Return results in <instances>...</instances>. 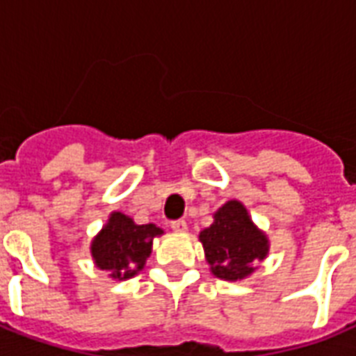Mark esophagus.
Here are the masks:
<instances>
[{"label": "esophagus", "mask_w": 356, "mask_h": 356, "mask_svg": "<svg viewBox=\"0 0 356 356\" xmlns=\"http://www.w3.org/2000/svg\"><path fill=\"white\" fill-rule=\"evenodd\" d=\"M170 228L175 230V232H186L187 230V222L184 219H178V221H172L170 222Z\"/></svg>", "instance_id": "esophagus-1"}]
</instances>
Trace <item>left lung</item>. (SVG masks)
I'll return each instance as SVG.
<instances>
[{
  "mask_svg": "<svg viewBox=\"0 0 356 356\" xmlns=\"http://www.w3.org/2000/svg\"><path fill=\"white\" fill-rule=\"evenodd\" d=\"M211 275L228 282L249 278L269 254V238L250 219L245 204L232 198L198 234Z\"/></svg>",
  "mask_w": 356,
  "mask_h": 356,
  "instance_id": "8db88e82",
  "label": "left lung"
}]
</instances>
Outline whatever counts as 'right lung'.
<instances>
[{
    "mask_svg": "<svg viewBox=\"0 0 356 356\" xmlns=\"http://www.w3.org/2000/svg\"><path fill=\"white\" fill-rule=\"evenodd\" d=\"M163 230L152 222L137 225L122 211H111L106 225L90 241V256L95 266L113 280H128L145 269L152 254L154 239Z\"/></svg>",
    "mask_w": 356,
    "mask_h": 356,
    "instance_id": "right-lung-1",
    "label": "right lung"
}]
</instances>
